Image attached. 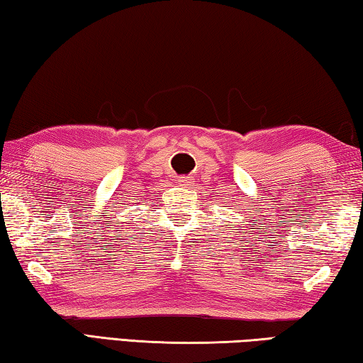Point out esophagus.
Returning <instances> with one entry per match:
<instances>
[{
	"instance_id": "esophagus-1",
	"label": "esophagus",
	"mask_w": 363,
	"mask_h": 363,
	"mask_svg": "<svg viewBox=\"0 0 363 363\" xmlns=\"http://www.w3.org/2000/svg\"><path fill=\"white\" fill-rule=\"evenodd\" d=\"M190 177H187V176H181L179 179H177V184H179V186H190Z\"/></svg>"
}]
</instances>
